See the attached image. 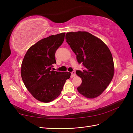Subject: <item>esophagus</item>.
I'll return each mask as SVG.
<instances>
[{"mask_svg": "<svg viewBox=\"0 0 133 133\" xmlns=\"http://www.w3.org/2000/svg\"><path fill=\"white\" fill-rule=\"evenodd\" d=\"M71 74H72V77H74V76H75V75H76V73H75V71H73V72L71 73Z\"/></svg>", "mask_w": 133, "mask_h": 133, "instance_id": "1", "label": "esophagus"}]
</instances>
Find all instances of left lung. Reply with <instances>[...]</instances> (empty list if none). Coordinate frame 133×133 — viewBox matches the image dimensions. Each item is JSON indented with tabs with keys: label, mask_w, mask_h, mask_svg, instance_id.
<instances>
[{
	"label": "left lung",
	"mask_w": 133,
	"mask_h": 133,
	"mask_svg": "<svg viewBox=\"0 0 133 133\" xmlns=\"http://www.w3.org/2000/svg\"><path fill=\"white\" fill-rule=\"evenodd\" d=\"M66 40L84 69L76 73L82 79L78 92L89 99L101 95L112 80L114 65L107 46L99 38L85 31L68 32Z\"/></svg>",
	"instance_id": "1"
}]
</instances>
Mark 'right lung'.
Segmentation results:
<instances>
[{
    "label": "right lung",
    "instance_id": "right-lung-1",
    "mask_svg": "<svg viewBox=\"0 0 133 133\" xmlns=\"http://www.w3.org/2000/svg\"><path fill=\"white\" fill-rule=\"evenodd\" d=\"M65 33L38 41L27 51L22 64L21 75L26 88L38 101L49 102L60 94L71 73L52 70L55 53L62 45Z\"/></svg>",
    "mask_w": 133,
    "mask_h": 133
}]
</instances>
